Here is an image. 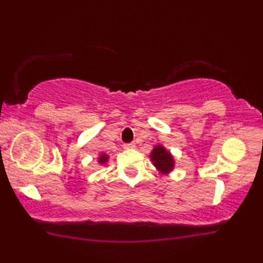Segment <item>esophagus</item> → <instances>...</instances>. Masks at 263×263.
<instances>
[{"instance_id":"esophagus-1","label":"esophagus","mask_w":263,"mask_h":263,"mask_svg":"<svg viewBox=\"0 0 263 263\" xmlns=\"http://www.w3.org/2000/svg\"><path fill=\"white\" fill-rule=\"evenodd\" d=\"M123 148H125V149H132V148H135V144L134 143H126V144H123Z\"/></svg>"}]
</instances>
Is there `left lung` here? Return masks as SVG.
Wrapping results in <instances>:
<instances>
[{"label":"left lung","mask_w":263,"mask_h":263,"mask_svg":"<svg viewBox=\"0 0 263 263\" xmlns=\"http://www.w3.org/2000/svg\"><path fill=\"white\" fill-rule=\"evenodd\" d=\"M151 159L154 166L160 170L163 174L172 172L174 167V159L172 154L167 152L163 145H156L151 153Z\"/></svg>","instance_id":"8db88e82"}]
</instances>
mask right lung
<instances>
[{
    "mask_svg": "<svg viewBox=\"0 0 263 263\" xmlns=\"http://www.w3.org/2000/svg\"><path fill=\"white\" fill-rule=\"evenodd\" d=\"M107 158H109V157H107L106 154H101V156L99 157V163L100 164H104L107 160Z\"/></svg>",
    "mask_w": 263,
    "mask_h": 263,
    "instance_id": "add662e5",
    "label": "right lung"
}]
</instances>
